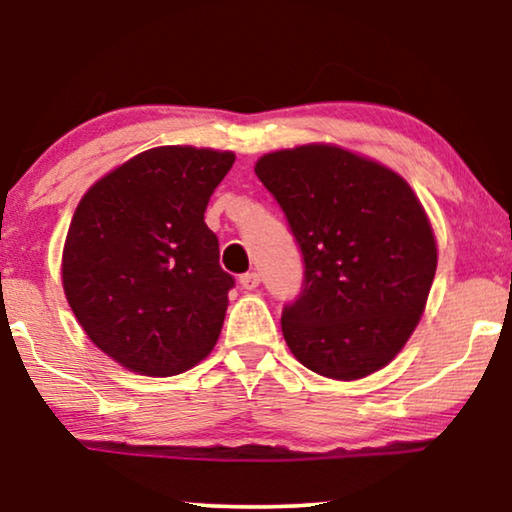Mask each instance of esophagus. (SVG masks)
<instances>
[{
    "mask_svg": "<svg viewBox=\"0 0 512 512\" xmlns=\"http://www.w3.org/2000/svg\"><path fill=\"white\" fill-rule=\"evenodd\" d=\"M240 284H242V289L254 291L256 286L261 284V275H258V272H244V275H240Z\"/></svg>",
    "mask_w": 512,
    "mask_h": 512,
    "instance_id": "34e87169",
    "label": "esophagus"
}]
</instances>
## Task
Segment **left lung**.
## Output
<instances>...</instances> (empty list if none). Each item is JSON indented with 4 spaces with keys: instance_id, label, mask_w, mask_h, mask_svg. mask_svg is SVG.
<instances>
[{
    "instance_id": "obj_1",
    "label": "left lung",
    "mask_w": 512,
    "mask_h": 512,
    "mask_svg": "<svg viewBox=\"0 0 512 512\" xmlns=\"http://www.w3.org/2000/svg\"><path fill=\"white\" fill-rule=\"evenodd\" d=\"M303 254L300 296L282 310L293 356L333 380H359L401 352L422 317L438 251L408 181L331 144L256 163Z\"/></svg>"
}]
</instances>
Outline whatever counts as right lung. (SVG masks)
<instances>
[{
    "instance_id": "1",
    "label": "right lung",
    "mask_w": 512,
    "mask_h": 512,
    "mask_svg": "<svg viewBox=\"0 0 512 512\" xmlns=\"http://www.w3.org/2000/svg\"><path fill=\"white\" fill-rule=\"evenodd\" d=\"M235 153L158 146L88 188L62 251L74 317L132 373L172 377L212 352L235 279L205 223Z\"/></svg>"
}]
</instances>
